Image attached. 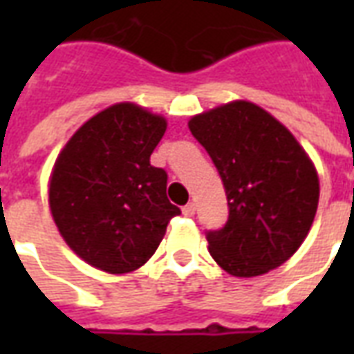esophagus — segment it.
I'll use <instances>...</instances> for the list:
<instances>
[{
	"label": "esophagus",
	"instance_id": "obj_1",
	"mask_svg": "<svg viewBox=\"0 0 354 354\" xmlns=\"http://www.w3.org/2000/svg\"><path fill=\"white\" fill-rule=\"evenodd\" d=\"M184 216H193L195 214V203H187L184 208H182Z\"/></svg>",
	"mask_w": 354,
	"mask_h": 354
}]
</instances>
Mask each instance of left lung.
<instances>
[{
    "mask_svg": "<svg viewBox=\"0 0 354 354\" xmlns=\"http://www.w3.org/2000/svg\"><path fill=\"white\" fill-rule=\"evenodd\" d=\"M189 131L222 178L230 216L207 231L208 250L233 277H258L301 246L319 207V176L292 132L237 100L192 117Z\"/></svg>",
    "mask_w": 354,
    "mask_h": 354,
    "instance_id": "1",
    "label": "left lung"
}]
</instances>
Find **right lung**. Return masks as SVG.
<instances>
[{
	"label": "right lung",
	"mask_w": 354,
	"mask_h": 354,
	"mask_svg": "<svg viewBox=\"0 0 354 354\" xmlns=\"http://www.w3.org/2000/svg\"><path fill=\"white\" fill-rule=\"evenodd\" d=\"M165 131V117L123 102L91 117L58 155L53 220L88 266L113 274L138 269L180 214L167 199V172L149 162Z\"/></svg>",
	"instance_id": "right-lung-1"
}]
</instances>
